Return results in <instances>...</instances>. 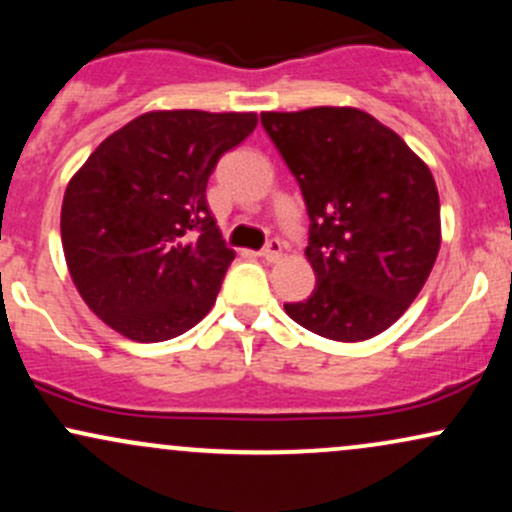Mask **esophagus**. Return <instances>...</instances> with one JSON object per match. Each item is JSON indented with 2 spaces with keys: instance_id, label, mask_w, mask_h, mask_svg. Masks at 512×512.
Masks as SVG:
<instances>
[{
  "instance_id": "esophagus-1",
  "label": "esophagus",
  "mask_w": 512,
  "mask_h": 512,
  "mask_svg": "<svg viewBox=\"0 0 512 512\" xmlns=\"http://www.w3.org/2000/svg\"><path fill=\"white\" fill-rule=\"evenodd\" d=\"M260 255H262L267 262H276V260H279V257H281V240H279V238L269 240V243L262 248Z\"/></svg>"
}]
</instances>
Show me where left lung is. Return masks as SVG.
<instances>
[{
  "label": "left lung",
  "mask_w": 512,
  "mask_h": 512,
  "mask_svg": "<svg viewBox=\"0 0 512 512\" xmlns=\"http://www.w3.org/2000/svg\"><path fill=\"white\" fill-rule=\"evenodd\" d=\"M260 117L310 216L305 257L315 291L284 310L334 342L385 332L424 289L440 250L431 170L397 132L358 108Z\"/></svg>",
  "instance_id": "1"
}]
</instances>
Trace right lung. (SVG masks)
<instances>
[{
  "label": "right lung",
  "instance_id": "1",
  "mask_svg": "<svg viewBox=\"0 0 512 512\" xmlns=\"http://www.w3.org/2000/svg\"><path fill=\"white\" fill-rule=\"evenodd\" d=\"M255 113L154 110L101 142L69 180L62 248L76 291L132 342L195 327L236 252L207 204L219 158L250 137Z\"/></svg>",
  "mask_w": 512,
  "mask_h": 512
}]
</instances>
